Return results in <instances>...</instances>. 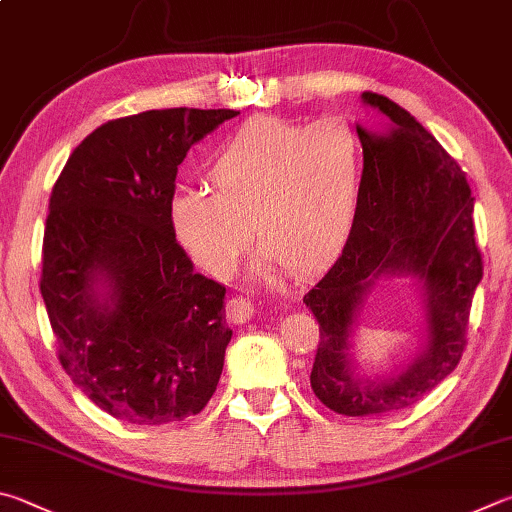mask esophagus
<instances>
[{"instance_id": "obj_1", "label": "esophagus", "mask_w": 512, "mask_h": 512, "mask_svg": "<svg viewBox=\"0 0 512 512\" xmlns=\"http://www.w3.org/2000/svg\"><path fill=\"white\" fill-rule=\"evenodd\" d=\"M254 303L249 301V297H231L227 303V317L233 321V324H245L251 317H254Z\"/></svg>"}]
</instances>
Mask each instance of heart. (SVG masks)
Returning <instances> with one entry per match:
<instances>
[{
  "mask_svg": "<svg viewBox=\"0 0 512 512\" xmlns=\"http://www.w3.org/2000/svg\"><path fill=\"white\" fill-rule=\"evenodd\" d=\"M364 157L344 121L242 123L206 164L211 191H182L170 222L186 254L227 276L256 233L261 265L315 272L351 240L360 211Z\"/></svg>",
  "mask_w": 512,
  "mask_h": 512,
  "instance_id": "heart-1",
  "label": "heart"
}]
</instances>
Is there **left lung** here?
Listing matches in <instances>:
<instances>
[{"label":"left lung","mask_w":512,"mask_h":512,"mask_svg":"<svg viewBox=\"0 0 512 512\" xmlns=\"http://www.w3.org/2000/svg\"><path fill=\"white\" fill-rule=\"evenodd\" d=\"M362 103L387 123L382 130L357 125L364 175L355 231L303 297L319 321L310 387L342 416L405 409L441 384L463 355L472 297L483 276L474 197L459 164L387 96L364 92ZM384 275H411L421 283L426 346L389 379L369 381L354 373L350 342L365 297Z\"/></svg>","instance_id":"obj_1"}]
</instances>
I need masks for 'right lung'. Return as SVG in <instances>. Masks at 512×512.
Instances as JSON below:
<instances>
[{
    "instance_id": "obj_1",
    "label": "right lung",
    "mask_w": 512,
    "mask_h": 512,
    "mask_svg": "<svg viewBox=\"0 0 512 512\" xmlns=\"http://www.w3.org/2000/svg\"><path fill=\"white\" fill-rule=\"evenodd\" d=\"M238 114L173 107L107 121L51 191L40 292L58 360L125 423L195 416L218 387L227 290L193 272L170 202L188 148Z\"/></svg>"
}]
</instances>
